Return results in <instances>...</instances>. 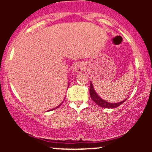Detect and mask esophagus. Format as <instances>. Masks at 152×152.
<instances>
[{
    "instance_id": "esophagus-1",
    "label": "esophagus",
    "mask_w": 152,
    "mask_h": 152,
    "mask_svg": "<svg viewBox=\"0 0 152 152\" xmlns=\"http://www.w3.org/2000/svg\"><path fill=\"white\" fill-rule=\"evenodd\" d=\"M83 66L81 64L78 63V64H76L75 66L74 67V73H81L83 71Z\"/></svg>"
}]
</instances>
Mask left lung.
<instances>
[{
    "mask_svg": "<svg viewBox=\"0 0 152 152\" xmlns=\"http://www.w3.org/2000/svg\"><path fill=\"white\" fill-rule=\"evenodd\" d=\"M89 91H90L91 98L92 100H93L94 102L97 104V105L100 106L102 108H106V109H114V108L118 107V106L121 105L124 102H126V100L127 99L126 98L124 100L121 101V102H118V103H113V104L112 103H109L108 102H106V101L104 100V99H102L100 96H99L98 94H96V91L94 90V88L91 82L90 83Z\"/></svg>",
    "mask_w": 152,
    "mask_h": 152,
    "instance_id": "8db88e82",
    "label": "left lung"
}]
</instances>
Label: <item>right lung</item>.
<instances>
[{"mask_svg":"<svg viewBox=\"0 0 152 152\" xmlns=\"http://www.w3.org/2000/svg\"><path fill=\"white\" fill-rule=\"evenodd\" d=\"M63 102L61 103V104H60V105H58V106H57V107H56V108H55V109H57V108H58V107H59V106H61V104H63ZM51 109V110H54V109ZM51 110H49V111H51Z\"/></svg>","mask_w":152,"mask_h":152,"instance_id":"add662e5","label":"right lung"}]
</instances>
